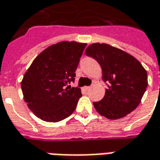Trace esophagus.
Listing matches in <instances>:
<instances>
[{
    "label": "esophagus",
    "instance_id": "obj_1",
    "mask_svg": "<svg viewBox=\"0 0 160 160\" xmlns=\"http://www.w3.org/2000/svg\"><path fill=\"white\" fill-rule=\"evenodd\" d=\"M90 88H90V87H84V88H82V89H83V90L85 92H88V90H90Z\"/></svg>",
    "mask_w": 160,
    "mask_h": 160
}]
</instances>
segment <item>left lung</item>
<instances>
[{"label":"left lung","instance_id":"left-lung-1","mask_svg":"<svg viewBox=\"0 0 160 160\" xmlns=\"http://www.w3.org/2000/svg\"><path fill=\"white\" fill-rule=\"evenodd\" d=\"M85 53L99 62L107 85L103 99L93 102L96 111L107 119H117L135 110L148 83L147 73L140 62L107 44H92Z\"/></svg>","mask_w":160,"mask_h":160}]
</instances>
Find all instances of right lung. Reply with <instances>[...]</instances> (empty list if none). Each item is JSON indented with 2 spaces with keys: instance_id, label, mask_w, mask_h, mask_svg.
Segmentation results:
<instances>
[{
  "instance_id": "add662e5",
  "label": "right lung",
  "mask_w": 160,
  "mask_h": 160,
  "mask_svg": "<svg viewBox=\"0 0 160 160\" xmlns=\"http://www.w3.org/2000/svg\"><path fill=\"white\" fill-rule=\"evenodd\" d=\"M87 44L63 41L38 55L23 77L22 90L28 107L40 119L58 122L72 114L82 96L74 82Z\"/></svg>"
}]
</instances>
